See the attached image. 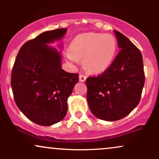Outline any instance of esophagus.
Listing matches in <instances>:
<instances>
[{
    "label": "esophagus",
    "instance_id": "1",
    "mask_svg": "<svg viewBox=\"0 0 159 159\" xmlns=\"http://www.w3.org/2000/svg\"><path fill=\"white\" fill-rule=\"evenodd\" d=\"M86 79H87V76H86L85 75H84V74H80V75H79V80H80V81L84 82V81H86Z\"/></svg>",
    "mask_w": 159,
    "mask_h": 159
}]
</instances>
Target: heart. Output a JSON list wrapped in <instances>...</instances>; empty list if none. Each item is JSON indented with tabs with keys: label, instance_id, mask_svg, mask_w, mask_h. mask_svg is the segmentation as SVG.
Instances as JSON below:
<instances>
[{
	"label": "heart",
	"instance_id": "heart-1",
	"mask_svg": "<svg viewBox=\"0 0 159 159\" xmlns=\"http://www.w3.org/2000/svg\"><path fill=\"white\" fill-rule=\"evenodd\" d=\"M117 50V42L111 34L87 33L74 38L67 57L77 62L84 58V64L90 72L98 73L110 66Z\"/></svg>",
	"mask_w": 159,
	"mask_h": 159
}]
</instances>
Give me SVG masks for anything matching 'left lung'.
Masks as SVG:
<instances>
[{"label":"left lung","instance_id":"left-lung-1","mask_svg":"<svg viewBox=\"0 0 159 159\" xmlns=\"http://www.w3.org/2000/svg\"><path fill=\"white\" fill-rule=\"evenodd\" d=\"M114 33L120 48L117 55L101 75L86 80L91 112L106 121L123 119L139 104L145 82L140 50L123 34Z\"/></svg>","mask_w":159,"mask_h":159}]
</instances>
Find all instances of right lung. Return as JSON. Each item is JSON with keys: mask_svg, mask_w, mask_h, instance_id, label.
Segmentation results:
<instances>
[{"mask_svg": "<svg viewBox=\"0 0 159 159\" xmlns=\"http://www.w3.org/2000/svg\"><path fill=\"white\" fill-rule=\"evenodd\" d=\"M66 28L49 30L20 48L11 74L16 105L38 125H51L64 118L67 98L79 78L61 69V54L46 44L60 39Z\"/></svg>", "mask_w": 159, "mask_h": 159, "instance_id": "1", "label": "right lung"}]
</instances>
